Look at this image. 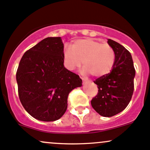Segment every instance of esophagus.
<instances>
[{
  "label": "esophagus",
  "mask_w": 150,
  "mask_h": 150,
  "mask_svg": "<svg viewBox=\"0 0 150 150\" xmlns=\"http://www.w3.org/2000/svg\"><path fill=\"white\" fill-rule=\"evenodd\" d=\"M86 82H87V81H86V80H83V83H86Z\"/></svg>",
  "instance_id": "1"
}]
</instances>
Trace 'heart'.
I'll return each instance as SVG.
<instances>
[{
    "instance_id": "b5f03b06",
    "label": "heart",
    "mask_w": 150,
    "mask_h": 150,
    "mask_svg": "<svg viewBox=\"0 0 150 150\" xmlns=\"http://www.w3.org/2000/svg\"><path fill=\"white\" fill-rule=\"evenodd\" d=\"M115 62V53L108 43L92 38L76 40L72 49L64 50V64L69 71L79 69L83 63V74L95 78L105 76L112 71Z\"/></svg>"
}]
</instances>
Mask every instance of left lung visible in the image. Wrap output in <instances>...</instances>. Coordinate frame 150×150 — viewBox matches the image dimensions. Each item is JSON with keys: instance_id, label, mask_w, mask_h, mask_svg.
<instances>
[{"instance_id": "left-lung-1", "label": "left lung", "mask_w": 150, "mask_h": 150, "mask_svg": "<svg viewBox=\"0 0 150 150\" xmlns=\"http://www.w3.org/2000/svg\"><path fill=\"white\" fill-rule=\"evenodd\" d=\"M107 43L115 53V62L110 73L94 81L98 94L91 104L101 116L110 117L123 111L131 101L135 69L128 50L112 39H108Z\"/></svg>"}]
</instances>
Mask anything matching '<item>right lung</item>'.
<instances>
[{
	"label": "right lung",
	"mask_w": 150,
	"mask_h": 150,
	"mask_svg": "<svg viewBox=\"0 0 150 150\" xmlns=\"http://www.w3.org/2000/svg\"><path fill=\"white\" fill-rule=\"evenodd\" d=\"M16 81L24 109L43 122L60 119L67 111L69 94L82 85L79 75L64 67L61 37H48L25 51Z\"/></svg>",
	"instance_id": "right-lung-1"
}]
</instances>
